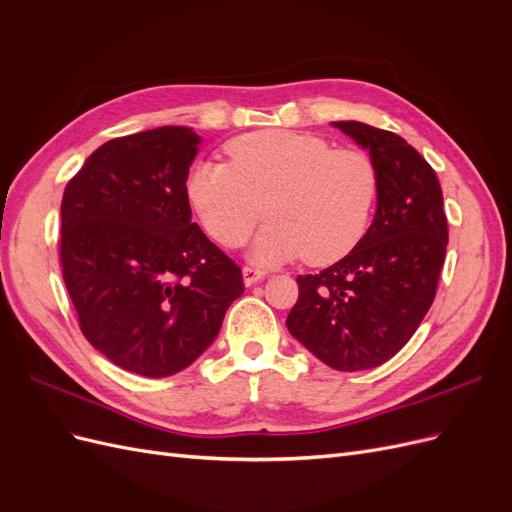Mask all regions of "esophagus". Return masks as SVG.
<instances>
[{
    "instance_id": "34e87169",
    "label": "esophagus",
    "mask_w": 512,
    "mask_h": 512,
    "mask_svg": "<svg viewBox=\"0 0 512 512\" xmlns=\"http://www.w3.org/2000/svg\"><path fill=\"white\" fill-rule=\"evenodd\" d=\"M267 273L260 271V269H254V267H243V284L245 286H254L256 282H260L262 277H265Z\"/></svg>"
}]
</instances>
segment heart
Returning a JSON list of instances; mask_svg holds the SVG:
<instances>
[{"mask_svg":"<svg viewBox=\"0 0 512 512\" xmlns=\"http://www.w3.org/2000/svg\"><path fill=\"white\" fill-rule=\"evenodd\" d=\"M228 166L198 162L185 175V196L209 235L241 247L265 215L254 245L258 262L301 256L322 267L350 254L369 226L380 179L365 151L292 130H258L224 147Z\"/></svg>","mask_w":512,"mask_h":512,"instance_id":"1","label":"heart"}]
</instances>
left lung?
<instances>
[{"label":"left lung","mask_w":512,"mask_h":512,"mask_svg":"<svg viewBox=\"0 0 512 512\" xmlns=\"http://www.w3.org/2000/svg\"><path fill=\"white\" fill-rule=\"evenodd\" d=\"M369 151L380 190L374 222L354 250L316 275H299L286 327L337 371L386 363L423 322L448 245L442 188L404 138L361 121H333Z\"/></svg>","instance_id":"left-lung-1"}]
</instances>
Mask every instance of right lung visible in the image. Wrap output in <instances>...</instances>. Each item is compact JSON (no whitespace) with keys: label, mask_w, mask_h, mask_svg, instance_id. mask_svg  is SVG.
Returning <instances> with one entry per match:
<instances>
[{"label":"right lung","mask_w":512,"mask_h":512,"mask_svg":"<svg viewBox=\"0 0 512 512\" xmlns=\"http://www.w3.org/2000/svg\"><path fill=\"white\" fill-rule=\"evenodd\" d=\"M200 136L185 126L113 138L61 198V273L87 342L117 367L166 378L218 337L241 269L198 224L185 175Z\"/></svg>","instance_id":"1"}]
</instances>
